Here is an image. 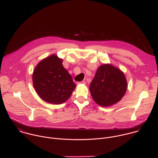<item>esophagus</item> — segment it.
Listing matches in <instances>:
<instances>
[{
  "instance_id": "1",
  "label": "esophagus",
  "mask_w": 158,
  "mask_h": 158,
  "mask_svg": "<svg viewBox=\"0 0 158 158\" xmlns=\"http://www.w3.org/2000/svg\"><path fill=\"white\" fill-rule=\"evenodd\" d=\"M76 84H77V85H78V84H85V81H81V82H77V83H76Z\"/></svg>"
}]
</instances>
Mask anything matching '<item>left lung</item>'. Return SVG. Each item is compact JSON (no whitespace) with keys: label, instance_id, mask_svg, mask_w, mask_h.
<instances>
[{"label":"left lung","instance_id":"left-lung-1","mask_svg":"<svg viewBox=\"0 0 158 158\" xmlns=\"http://www.w3.org/2000/svg\"><path fill=\"white\" fill-rule=\"evenodd\" d=\"M124 73L111 64L99 67L90 84L89 91L94 101L99 106L107 107L118 102L127 90Z\"/></svg>","mask_w":158,"mask_h":158}]
</instances>
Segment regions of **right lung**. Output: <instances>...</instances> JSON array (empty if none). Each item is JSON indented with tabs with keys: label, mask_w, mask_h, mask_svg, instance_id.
Instances as JSON below:
<instances>
[{
	"label": "right lung",
	"mask_w": 158,
	"mask_h": 158,
	"mask_svg": "<svg viewBox=\"0 0 158 158\" xmlns=\"http://www.w3.org/2000/svg\"><path fill=\"white\" fill-rule=\"evenodd\" d=\"M32 81L40 98L54 104L65 102L76 88L71 76L62 65V60L55 54L44 59L36 65Z\"/></svg>",
	"instance_id": "right-lung-1"
}]
</instances>
